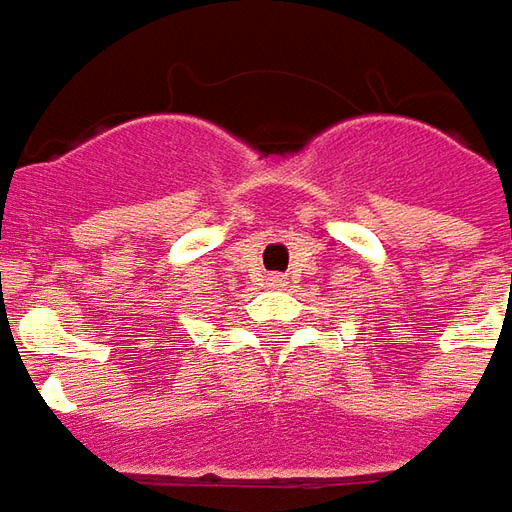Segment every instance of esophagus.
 <instances>
[{
  "label": "esophagus",
  "mask_w": 512,
  "mask_h": 512,
  "mask_svg": "<svg viewBox=\"0 0 512 512\" xmlns=\"http://www.w3.org/2000/svg\"><path fill=\"white\" fill-rule=\"evenodd\" d=\"M267 281H270V286H273V289H284V286H286V278H284V275H278V273L270 275Z\"/></svg>",
  "instance_id": "obj_1"
}]
</instances>
